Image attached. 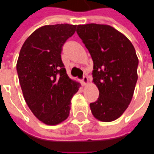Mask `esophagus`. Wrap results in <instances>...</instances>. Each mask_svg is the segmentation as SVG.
I'll return each mask as SVG.
<instances>
[{
	"instance_id": "34e87169",
	"label": "esophagus",
	"mask_w": 154,
	"mask_h": 154,
	"mask_svg": "<svg viewBox=\"0 0 154 154\" xmlns=\"http://www.w3.org/2000/svg\"><path fill=\"white\" fill-rule=\"evenodd\" d=\"M88 83V77L87 76H83L82 79V84L85 86Z\"/></svg>"
}]
</instances>
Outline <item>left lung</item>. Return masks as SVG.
Returning <instances> with one entry per match:
<instances>
[{"label": "left lung", "mask_w": 154, "mask_h": 154, "mask_svg": "<svg viewBox=\"0 0 154 154\" xmlns=\"http://www.w3.org/2000/svg\"><path fill=\"white\" fill-rule=\"evenodd\" d=\"M77 33L93 61V82L99 97L90 103L92 115L112 122L128 108L137 81L136 51L123 34L107 25H78Z\"/></svg>", "instance_id": "8db88e82"}]
</instances>
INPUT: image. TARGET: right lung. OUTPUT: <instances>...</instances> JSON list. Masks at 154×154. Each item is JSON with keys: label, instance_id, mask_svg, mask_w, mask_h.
<instances>
[{"label": "right lung", "instance_id": "add662e5", "mask_svg": "<svg viewBox=\"0 0 154 154\" xmlns=\"http://www.w3.org/2000/svg\"><path fill=\"white\" fill-rule=\"evenodd\" d=\"M77 26L48 25L29 36L21 47L17 71L25 101L32 113L47 125L69 116L71 99L78 83L66 74L61 52Z\"/></svg>", "mask_w": 154, "mask_h": 154}]
</instances>
